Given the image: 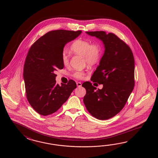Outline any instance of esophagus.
Listing matches in <instances>:
<instances>
[{"label": "esophagus", "instance_id": "esophagus-1", "mask_svg": "<svg viewBox=\"0 0 158 158\" xmlns=\"http://www.w3.org/2000/svg\"><path fill=\"white\" fill-rule=\"evenodd\" d=\"M77 85L78 87H81L82 84L80 82H77Z\"/></svg>", "mask_w": 158, "mask_h": 158}]
</instances>
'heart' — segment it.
<instances>
[{
  "instance_id": "1",
  "label": "heart",
  "mask_w": 158,
  "mask_h": 158,
  "mask_svg": "<svg viewBox=\"0 0 158 158\" xmlns=\"http://www.w3.org/2000/svg\"><path fill=\"white\" fill-rule=\"evenodd\" d=\"M71 50L75 54L83 56L86 64L90 65L97 64L102 56V48L99 44H91L90 40L81 39L75 40L71 45ZM61 61L64 65L69 64V56L65 51L61 55ZM84 76L83 71H75L73 73V76L77 78H82Z\"/></svg>"
}]
</instances>
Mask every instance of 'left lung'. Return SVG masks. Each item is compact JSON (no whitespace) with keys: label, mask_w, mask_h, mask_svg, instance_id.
Returning a JSON list of instances; mask_svg holds the SVG:
<instances>
[{"label":"left lung","mask_w":158,"mask_h":158,"mask_svg":"<svg viewBox=\"0 0 158 158\" xmlns=\"http://www.w3.org/2000/svg\"><path fill=\"white\" fill-rule=\"evenodd\" d=\"M104 44V53L91 80L103 84L97 89L90 82L82 85L86 93V108L94 118L107 120L124 108L134 86V59L131 48L114 34L103 31H86Z\"/></svg>","instance_id":"left-lung-1"}]
</instances>
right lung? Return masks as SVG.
Segmentation results:
<instances>
[{
    "label": "right lung",
    "mask_w": 158,
    "mask_h": 158,
    "mask_svg": "<svg viewBox=\"0 0 158 158\" xmlns=\"http://www.w3.org/2000/svg\"><path fill=\"white\" fill-rule=\"evenodd\" d=\"M81 33V30L50 31L35 41L28 51L23 73L27 99L41 115L57 111L77 87L72 80L61 86L56 84L55 72L64 68L61 55L65 45Z\"/></svg>",
    "instance_id": "obj_1"
}]
</instances>
